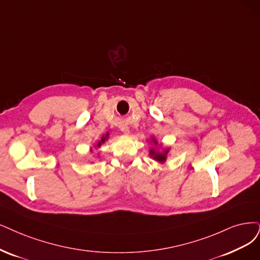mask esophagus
Wrapping results in <instances>:
<instances>
[{
	"instance_id": "1",
	"label": "esophagus",
	"mask_w": 260,
	"mask_h": 260,
	"mask_svg": "<svg viewBox=\"0 0 260 260\" xmlns=\"http://www.w3.org/2000/svg\"><path fill=\"white\" fill-rule=\"evenodd\" d=\"M121 131H122L124 134H126V135H128V134L131 133V132H129V128H128L127 126H122V127H121Z\"/></svg>"
}]
</instances>
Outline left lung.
Returning <instances> with one entry per match:
<instances>
[{
	"mask_svg": "<svg viewBox=\"0 0 260 260\" xmlns=\"http://www.w3.org/2000/svg\"><path fill=\"white\" fill-rule=\"evenodd\" d=\"M150 142H151V145L153 143V146H154L153 148H150V150H149L150 157H152L153 159L156 160L157 162H160V164H164V162L167 160V156L169 154L170 149L169 148H164V149H162L161 148V143H158V141L154 137H151ZM157 146H159L160 149L161 148L162 150H158L157 149Z\"/></svg>",
	"mask_w": 260,
	"mask_h": 260,
	"instance_id": "1",
	"label": "left lung"
}]
</instances>
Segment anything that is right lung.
Returning <instances> with one entry per match:
<instances>
[{
  "label": "right lung",
  "mask_w": 260,
  "mask_h": 260,
  "mask_svg": "<svg viewBox=\"0 0 260 260\" xmlns=\"http://www.w3.org/2000/svg\"><path fill=\"white\" fill-rule=\"evenodd\" d=\"M108 139H109V133H106V135H103V136H102V138H101L98 142L95 143V145H94V148H95V149H99V148H101V146L103 145V143H105V142L107 141ZM90 151L92 152V151H93V149H90ZM100 153H101V152H99V154H100Z\"/></svg>",
  "instance_id": "1"
}]
</instances>
